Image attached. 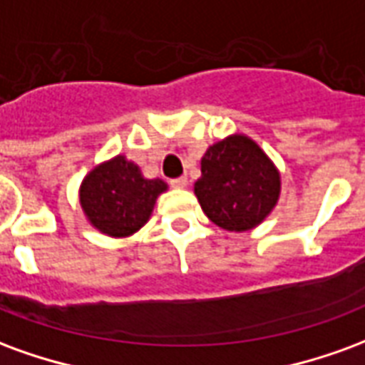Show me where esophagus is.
<instances>
[{
	"label": "esophagus",
	"instance_id": "obj_1",
	"mask_svg": "<svg viewBox=\"0 0 365 365\" xmlns=\"http://www.w3.org/2000/svg\"><path fill=\"white\" fill-rule=\"evenodd\" d=\"M170 185L175 187V190H183V187H187V178L182 175V178H175V180H170Z\"/></svg>",
	"mask_w": 365,
	"mask_h": 365
}]
</instances>
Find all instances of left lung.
I'll use <instances>...</instances> for the list:
<instances>
[{
    "label": "left lung",
    "instance_id": "8db88e82",
    "mask_svg": "<svg viewBox=\"0 0 365 365\" xmlns=\"http://www.w3.org/2000/svg\"><path fill=\"white\" fill-rule=\"evenodd\" d=\"M195 195L217 227L235 232L250 230L277 203L279 172L248 136H229L205 152Z\"/></svg>",
    "mask_w": 365,
    "mask_h": 365
}]
</instances>
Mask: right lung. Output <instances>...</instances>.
Listing matches in <instances>:
<instances>
[{
  "label": "right lung",
  "mask_w": 365,
  "mask_h": 365,
  "mask_svg": "<svg viewBox=\"0 0 365 365\" xmlns=\"http://www.w3.org/2000/svg\"><path fill=\"white\" fill-rule=\"evenodd\" d=\"M162 180H146L136 164L115 156L93 168L80 187L83 213L109 237H128L148 221L156 197L166 191Z\"/></svg>",
  "instance_id": "add662e5"
}]
</instances>
